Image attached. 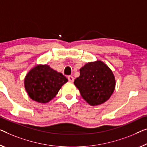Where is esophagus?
I'll list each match as a JSON object with an SVG mask.
<instances>
[{
  "instance_id": "34e87169",
  "label": "esophagus",
  "mask_w": 147,
  "mask_h": 147,
  "mask_svg": "<svg viewBox=\"0 0 147 147\" xmlns=\"http://www.w3.org/2000/svg\"><path fill=\"white\" fill-rule=\"evenodd\" d=\"M68 79H69V81L70 82H73L74 78L73 76H68Z\"/></svg>"
}]
</instances>
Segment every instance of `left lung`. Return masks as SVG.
<instances>
[{"label":"left lung","instance_id":"obj_1","mask_svg":"<svg viewBox=\"0 0 147 147\" xmlns=\"http://www.w3.org/2000/svg\"><path fill=\"white\" fill-rule=\"evenodd\" d=\"M74 84L88 104L98 106L106 102L112 95L115 79L108 65L97 60L81 68L79 77L74 80Z\"/></svg>","mask_w":147,"mask_h":147}]
</instances>
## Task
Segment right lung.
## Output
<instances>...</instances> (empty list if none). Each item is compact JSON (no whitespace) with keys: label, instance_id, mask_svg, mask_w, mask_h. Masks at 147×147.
Segmentation results:
<instances>
[{"label":"right lung","instance_id":"add662e5","mask_svg":"<svg viewBox=\"0 0 147 147\" xmlns=\"http://www.w3.org/2000/svg\"><path fill=\"white\" fill-rule=\"evenodd\" d=\"M68 79L47 65H37L26 74L24 87L34 101L45 104L55 97Z\"/></svg>","mask_w":147,"mask_h":147}]
</instances>
